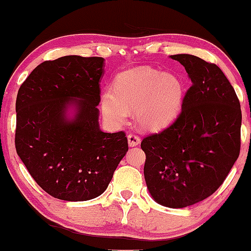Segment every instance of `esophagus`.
<instances>
[{"instance_id": "esophagus-1", "label": "esophagus", "mask_w": 251, "mask_h": 251, "mask_svg": "<svg viewBox=\"0 0 251 251\" xmlns=\"http://www.w3.org/2000/svg\"><path fill=\"white\" fill-rule=\"evenodd\" d=\"M126 137H128V143H129V146H130V147H135V146L140 145L141 139L139 136H137V135L129 134Z\"/></svg>"}]
</instances>
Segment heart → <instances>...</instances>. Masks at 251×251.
<instances>
[{
	"label": "heart",
	"mask_w": 251,
	"mask_h": 251,
	"mask_svg": "<svg viewBox=\"0 0 251 251\" xmlns=\"http://www.w3.org/2000/svg\"><path fill=\"white\" fill-rule=\"evenodd\" d=\"M184 96V81L178 75L140 66L115 78L112 90L106 89L100 96V109L109 122L121 126L135 108V117L142 128L159 130L176 117Z\"/></svg>",
	"instance_id": "heart-1"
}]
</instances>
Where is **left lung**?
<instances>
[{
    "label": "left lung",
    "mask_w": 251,
    "mask_h": 251,
    "mask_svg": "<svg viewBox=\"0 0 251 251\" xmlns=\"http://www.w3.org/2000/svg\"><path fill=\"white\" fill-rule=\"evenodd\" d=\"M192 85L178 117L141 142L145 179L153 199L180 209L204 201L224 182L241 149V104L216 64L191 54L171 55Z\"/></svg>",
    "instance_id": "1"
}]
</instances>
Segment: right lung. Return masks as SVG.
<instances>
[{"label":"right lung","mask_w":251,"mask_h":251,"mask_svg":"<svg viewBox=\"0 0 251 251\" xmlns=\"http://www.w3.org/2000/svg\"><path fill=\"white\" fill-rule=\"evenodd\" d=\"M104 59L66 55L35 67L16 97V153L45 192L67 201L100 196L128 151L125 131L98 123ZM73 106L72 119L67 111Z\"/></svg>","instance_id":"1"}]
</instances>
